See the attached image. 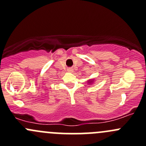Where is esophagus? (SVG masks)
<instances>
[{"mask_svg": "<svg viewBox=\"0 0 146 146\" xmlns=\"http://www.w3.org/2000/svg\"><path fill=\"white\" fill-rule=\"evenodd\" d=\"M67 70H68V72H73V69L72 68H68Z\"/></svg>", "mask_w": 146, "mask_h": 146, "instance_id": "esophagus-1", "label": "esophagus"}]
</instances>
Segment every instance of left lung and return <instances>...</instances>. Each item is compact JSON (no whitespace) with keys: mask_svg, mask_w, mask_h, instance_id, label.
<instances>
[{"mask_svg":"<svg viewBox=\"0 0 146 146\" xmlns=\"http://www.w3.org/2000/svg\"><path fill=\"white\" fill-rule=\"evenodd\" d=\"M92 82V80H89V81H88V82H89V83H91V82Z\"/></svg>","mask_w":146,"mask_h":146,"instance_id":"8db88e82","label":"left lung"}]
</instances>
